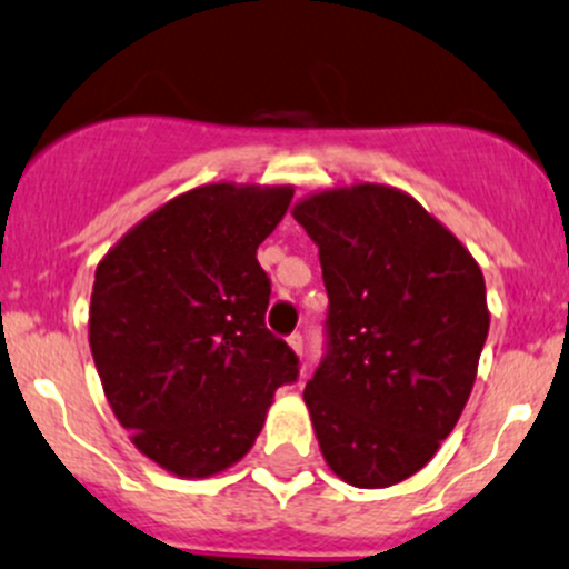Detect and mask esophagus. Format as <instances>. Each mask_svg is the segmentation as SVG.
I'll use <instances>...</instances> for the list:
<instances>
[{
    "label": "esophagus",
    "mask_w": 569,
    "mask_h": 569,
    "mask_svg": "<svg viewBox=\"0 0 569 569\" xmlns=\"http://www.w3.org/2000/svg\"><path fill=\"white\" fill-rule=\"evenodd\" d=\"M287 345H290L292 353L301 356V350H303V337H301V333H290V337H287Z\"/></svg>",
    "instance_id": "1"
}]
</instances>
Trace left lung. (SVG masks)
<instances>
[{
    "mask_svg": "<svg viewBox=\"0 0 569 569\" xmlns=\"http://www.w3.org/2000/svg\"><path fill=\"white\" fill-rule=\"evenodd\" d=\"M292 219L318 243L328 292V353L303 389L320 452L342 482L389 488L466 408L490 328L482 268L395 186L315 191Z\"/></svg>",
    "mask_w": 569,
    "mask_h": 569,
    "instance_id": "8db88e82",
    "label": "left lung"
}]
</instances>
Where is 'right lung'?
I'll list each match as a JSON object with an SVG mask.
<instances>
[{
	"mask_svg": "<svg viewBox=\"0 0 569 569\" xmlns=\"http://www.w3.org/2000/svg\"><path fill=\"white\" fill-rule=\"evenodd\" d=\"M292 186L208 183L169 199L103 254L90 350L131 443L183 479L254 447L298 359L266 328L271 279L257 262Z\"/></svg>",
	"mask_w": 569,
	"mask_h": 569,
	"instance_id": "add662e5",
	"label": "right lung"
}]
</instances>
